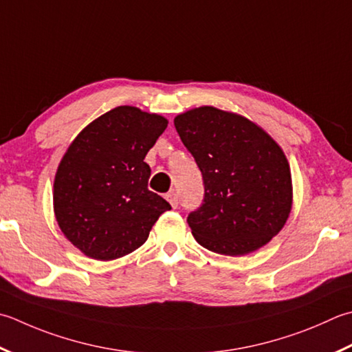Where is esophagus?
Returning a JSON list of instances; mask_svg holds the SVG:
<instances>
[{
    "mask_svg": "<svg viewBox=\"0 0 352 352\" xmlns=\"http://www.w3.org/2000/svg\"><path fill=\"white\" fill-rule=\"evenodd\" d=\"M166 199L170 203L172 208H174V209L178 208V197H177V194H175L174 190L169 192V194H166Z\"/></svg>",
    "mask_w": 352,
    "mask_h": 352,
    "instance_id": "esophagus-1",
    "label": "esophagus"
}]
</instances>
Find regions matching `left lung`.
I'll use <instances>...</instances> for the list:
<instances>
[{"mask_svg":"<svg viewBox=\"0 0 352 352\" xmlns=\"http://www.w3.org/2000/svg\"><path fill=\"white\" fill-rule=\"evenodd\" d=\"M203 175V204L188 224L199 245L226 256L258 250L287 223L293 203L284 151L235 113L199 107L174 119Z\"/></svg>","mask_w":352,"mask_h":352,"instance_id":"obj_1","label":"left lung"}]
</instances>
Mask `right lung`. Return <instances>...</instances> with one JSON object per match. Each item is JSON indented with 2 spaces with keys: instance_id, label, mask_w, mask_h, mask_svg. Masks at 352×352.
I'll return each instance as SVG.
<instances>
[{
  "instance_id": "1",
  "label": "right lung",
  "mask_w": 352,
  "mask_h": 352,
  "mask_svg": "<svg viewBox=\"0 0 352 352\" xmlns=\"http://www.w3.org/2000/svg\"><path fill=\"white\" fill-rule=\"evenodd\" d=\"M168 126L158 114L117 107L80 131L62 157L53 206L70 243L99 261L125 256L148 239L170 204L148 189V151Z\"/></svg>"
}]
</instances>
